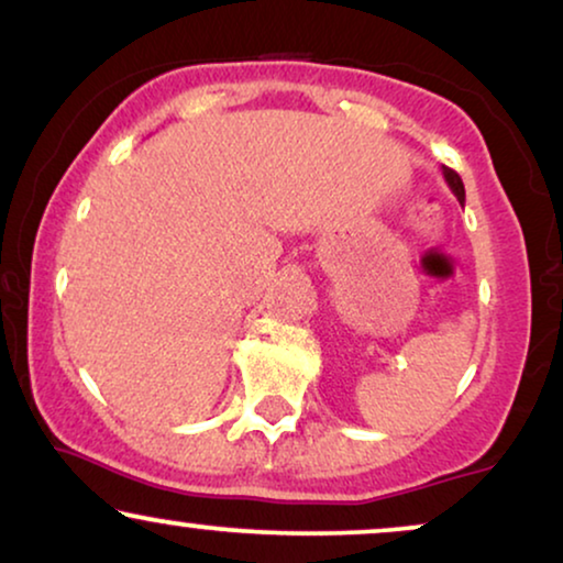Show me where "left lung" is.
Returning a JSON list of instances; mask_svg holds the SVG:
<instances>
[{
  "instance_id": "obj_1",
  "label": "left lung",
  "mask_w": 563,
  "mask_h": 563,
  "mask_svg": "<svg viewBox=\"0 0 563 563\" xmlns=\"http://www.w3.org/2000/svg\"><path fill=\"white\" fill-rule=\"evenodd\" d=\"M441 172H443V179H445V184H449L453 195L459 197V202L464 205V199H466V191H464V181H461V176H459L456 172H453V168H449V166H441Z\"/></svg>"
}]
</instances>
